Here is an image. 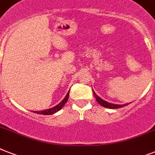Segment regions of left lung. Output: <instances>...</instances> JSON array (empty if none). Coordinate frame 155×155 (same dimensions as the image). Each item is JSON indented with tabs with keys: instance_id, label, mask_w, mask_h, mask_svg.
Masks as SVG:
<instances>
[{
	"instance_id": "obj_1",
	"label": "left lung",
	"mask_w": 155,
	"mask_h": 155,
	"mask_svg": "<svg viewBox=\"0 0 155 155\" xmlns=\"http://www.w3.org/2000/svg\"><path fill=\"white\" fill-rule=\"evenodd\" d=\"M93 90V89H92ZM93 94H94L95 97H96V100H97V101L101 104V106L103 107H105V108H122L123 106H125V105H128L129 104H111V103H108V102L105 101H104L102 100L101 98H100L98 96H97L95 92L93 91Z\"/></svg>"
}]
</instances>
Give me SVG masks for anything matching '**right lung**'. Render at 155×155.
Wrapping results in <instances>:
<instances>
[{"label":"right lung","instance_id":"obj_1","mask_svg":"<svg viewBox=\"0 0 155 155\" xmlns=\"http://www.w3.org/2000/svg\"><path fill=\"white\" fill-rule=\"evenodd\" d=\"M68 97H69V92H68V94H67V96L65 97V98L56 106H54V107H53V108H49V109H47V110L38 111V112H35V113H38V114H42V115H51V114H53V113L58 112V110H60L61 108H63V105H64V104L67 103V101H68Z\"/></svg>","mask_w":155,"mask_h":155}]
</instances>
